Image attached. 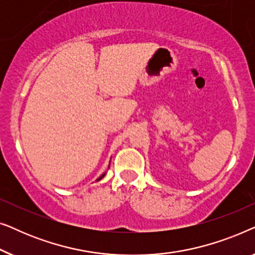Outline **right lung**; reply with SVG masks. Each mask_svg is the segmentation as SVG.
Returning <instances> with one entry per match:
<instances>
[{"mask_svg":"<svg viewBox=\"0 0 255 255\" xmlns=\"http://www.w3.org/2000/svg\"><path fill=\"white\" fill-rule=\"evenodd\" d=\"M109 167H110V162H109ZM104 175H106V173H104V174H102V175H101V176L99 177V179H97V180H96V182H97V181L102 180V179H103V177H104Z\"/></svg>","mask_w":255,"mask_h":255,"instance_id":"obj_1","label":"right lung"}]
</instances>
